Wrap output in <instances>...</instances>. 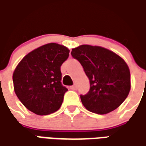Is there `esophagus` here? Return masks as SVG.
<instances>
[{
    "instance_id": "34e87169",
    "label": "esophagus",
    "mask_w": 146,
    "mask_h": 146,
    "mask_svg": "<svg viewBox=\"0 0 146 146\" xmlns=\"http://www.w3.org/2000/svg\"><path fill=\"white\" fill-rule=\"evenodd\" d=\"M70 88L71 89V90H73V91H74V90H76V86L75 85V84H74V85H73V86H70Z\"/></svg>"
}]
</instances>
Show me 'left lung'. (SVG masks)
<instances>
[{
	"mask_svg": "<svg viewBox=\"0 0 146 146\" xmlns=\"http://www.w3.org/2000/svg\"><path fill=\"white\" fill-rule=\"evenodd\" d=\"M71 54L80 62L90 81V90L80 95L90 112L106 114L118 108L131 89V73L124 60L106 48L80 45Z\"/></svg>",
	"mask_w": 146,
	"mask_h": 146,
	"instance_id": "obj_1",
	"label": "left lung"
}]
</instances>
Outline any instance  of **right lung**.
<instances>
[{
  "label": "right lung",
  "instance_id": "right-lung-1",
  "mask_svg": "<svg viewBox=\"0 0 146 146\" xmlns=\"http://www.w3.org/2000/svg\"><path fill=\"white\" fill-rule=\"evenodd\" d=\"M70 50L55 43L33 50L18 64L13 73L14 90L21 102L36 115L56 112L68 89L62 83L61 66Z\"/></svg>",
  "mask_w": 146,
  "mask_h": 146
}]
</instances>
